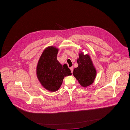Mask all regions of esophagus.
Here are the masks:
<instances>
[{"mask_svg":"<svg viewBox=\"0 0 130 130\" xmlns=\"http://www.w3.org/2000/svg\"><path fill=\"white\" fill-rule=\"evenodd\" d=\"M70 70H71V73H72V72H73V67H70Z\"/></svg>","mask_w":130,"mask_h":130,"instance_id":"1","label":"esophagus"}]
</instances>
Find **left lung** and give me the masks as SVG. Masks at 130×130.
Instances as JSON below:
<instances>
[{
	"mask_svg": "<svg viewBox=\"0 0 130 130\" xmlns=\"http://www.w3.org/2000/svg\"><path fill=\"white\" fill-rule=\"evenodd\" d=\"M78 66L73 69V75L83 87H86L94 83L97 75V71L88 54L82 51L77 59Z\"/></svg>",
	"mask_w": 130,
	"mask_h": 130,
	"instance_id": "1",
	"label": "left lung"
}]
</instances>
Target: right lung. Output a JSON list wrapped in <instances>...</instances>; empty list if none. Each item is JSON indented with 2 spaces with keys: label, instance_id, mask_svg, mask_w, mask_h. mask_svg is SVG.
Listing matches in <instances>:
<instances>
[{
  "label": "right lung",
  "instance_id": "right-lung-1",
  "mask_svg": "<svg viewBox=\"0 0 130 130\" xmlns=\"http://www.w3.org/2000/svg\"><path fill=\"white\" fill-rule=\"evenodd\" d=\"M59 49L49 46L43 51L36 66V76L43 87L51 92L57 91L65 77L71 75L70 70L65 64L57 60Z\"/></svg>",
  "mask_w": 130,
  "mask_h": 130
}]
</instances>
